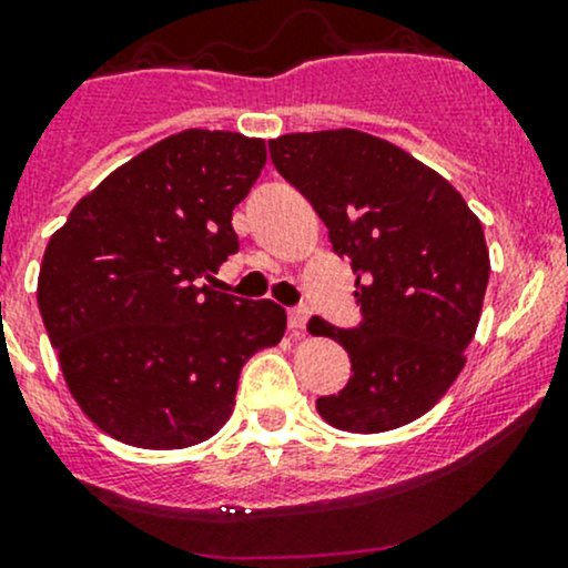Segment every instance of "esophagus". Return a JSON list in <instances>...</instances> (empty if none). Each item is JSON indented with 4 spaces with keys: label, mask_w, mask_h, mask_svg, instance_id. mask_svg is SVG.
<instances>
[{
    "label": "esophagus",
    "mask_w": 568,
    "mask_h": 568,
    "mask_svg": "<svg viewBox=\"0 0 568 568\" xmlns=\"http://www.w3.org/2000/svg\"><path fill=\"white\" fill-rule=\"evenodd\" d=\"M290 331L295 335H301L303 331H306V322H308V308H290Z\"/></svg>",
    "instance_id": "esophagus-1"
}]
</instances>
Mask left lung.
<instances>
[{
	"mask_svg": "<svg viewBox=\"0 0 568 568\" xmlns=\"http://www.w3.org/2000/svg\"><path fill=\"white\" fill-rule=\"evenodd\" d=\"M267 145L357 273L359 325L308 322L352 359V379L316 412L352 433L414 423L457 379L477 333L490 278L479 219L447 179L382 138L325 130Z\"/></svg>",
	"mask_w": 568,
	"mask_h": 568,
	"instance_id": "1",
	"label": "left lung"
}]
</instances>
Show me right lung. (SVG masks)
Here are the masks:
<instances>
[{"label": "right lung", "instance_id": "add662e5", "mask_svg": "<svg viewBox=\"0 0 568 568\" xmlns=\"http://www.w3.org/2000/svg\"><path fill=\"white\" fill-rule=\"evenodd\" d=\"M265 143L184 130L113 170L48 241L38 306L83 414L119 442L181 449L227 423L241 368L286 311L203 278L237 252L233 209Z\"/></svg>", "mask_w": 568, "mask_h": 568}]
</instances>
